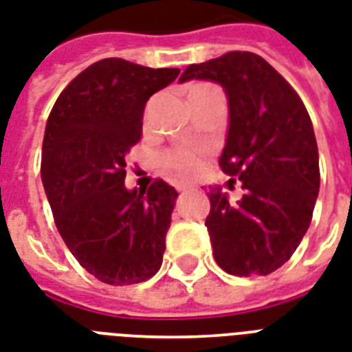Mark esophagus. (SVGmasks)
<instances>
[{"instance_id":"1","label":"esophagus","mask_w":352,"mask_h":352,"mask_svg":"<svg viewBox=\"0 0 352 352\" xmlns=\"http://www.w3.org/2000/svg\"><path fill=\"white\" fill-rule=\"evenodd\" d=\"M178 190L179 192H187V190H190L189 185H178Z\"/></svg>"}]
</instances>
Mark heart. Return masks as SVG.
<instances>
[{
	"label": "heart",
	"mask_w": 352,
	"mask_h": 352,
	"mask_svg": "<svg viewBox=\"0 0 352 352\" xmlns=\"http://www.w3.org/2000/svg\"><path fill=\"white\" fill-rule=\"evenodd\" d=\"M206 84H200V86H195L196 88H204ZM167 163L168 167L176 170L179 176H192L200 170L201 165V151L198 148H190V146H182V148H174L167 154Z\"/></svg>",
	"instance_id": "b5f03b06"
}]
</instances>
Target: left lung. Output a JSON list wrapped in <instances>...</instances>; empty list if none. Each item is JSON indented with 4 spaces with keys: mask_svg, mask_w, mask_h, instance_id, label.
I'll list each match as a JSON object with an SVG mask.
<instances>
[{
    "mask_svg": "<svg viewBox=\"0 0 352 352\" xmlns=\"http://www.w3.org/2000/svg\"><path fill=\"white\" fill-rule=\"evenodd\" d=\"M220 84L230 106L219 163L242 182L230 204L220 187L207 196L214 261L231 275H268L292 257L309 230L320 192V156L303 100L255 53L231 51L189 65L179 77Z\"/></svg>",
    "mask_w": 352,
    "mask_h": 352,
    "instance_id": "obj_1",
    "label": "left lung"
}]
</instances>
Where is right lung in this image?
Instances as JSON below:
<instances>
[{"label": "right lung", "instance_id": "1", "mask_svg": "<svg viewBox=\"0 0 352 352\" xmlns=\"http://www.w3.org/2000/svg\"><path fill=\"white\" fill-rule=\"evenodd\" d=\"M178 73L99 60L49 113L42 182L54 224L80 266L106 285L143 283L162 268L178 192L163 179L128 190L124 156L141 139L146 100Z\"/></svg>", "mask_w": 352, "mask_h": 352}]
</instances>
